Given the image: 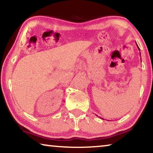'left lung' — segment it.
Listing matches in <instances>:
<instances>
[{"instance_id": "8db88e82", "label": "left lung", "mask_w": 153, "mask_h": 153, "mask_svg": "<svg viewBox=\"0 0 153 153\" xmlns=\"http://www.w3.org/2000/svg\"><path fill=\"white\" fill-rule=\"evenodd\" d=\"M136 45H137V48H138V50H140V48H139V47H138V45H137V43H136Z\"/></svg>"}]
</instances>
